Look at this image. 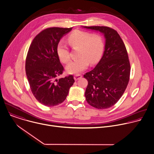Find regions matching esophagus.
Wrapping results in <instances>:
<instances>
[{
    "mask_svg": "<svg viewBox=\"0 0 154 154\" xmlns=\"http://www.w3.org/2000/svg\"><path fill=\"white\" fill-rule=\"evenodd\" d=\"M82 77V75H81V74H76V75H74V80H75V81H77V80H79L80 79H81Z\"/></svg>",
    "mask_w": 154,
    "mask_h": 154,
    "instance_id": "34e87169",
    "label": "esophagus"
}]
</instances>
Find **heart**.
Here are the masks:
<instances>
[{"mask_svg":"<svg viewBox=\"0 0 154 154\" xmlns=\"http://www.w3.org/2000/svg\"><path fill=\"white\" fill-rule=\"evenodd\" d=\"M67 41L72 48L79 49V59L71 62L66 67V71L69 74H77L84 71L88 68L89 63H97L102 54L104 45L100 35L75 30L68 36ZM56 52L62 63H67L69 61V50L63 41L57 44Z\"/></svg>","mask_w":154,"mask_h":154,"instance_id":"b5f03b06","label":"heart"}]
</instances>
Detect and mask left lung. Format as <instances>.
Listing matches in <instances>:
<instances>
[{
    "label": "left lung",
    "instance_id": "left-lung-1",
    "mask_svg": "<svg viewBox=\"0 0 154 154\" xmlns=\"http://www.w3.org/2000/svg\"><path fill=\"white\" fill-rule=\"evenodd\" d=\"M103 33L106 44L103 56L97 66L84 77L88 85L86 101L98 109L114 106L124 93L130 80V63L125 45L118 33L107 26H83Z\"/></svg>",
    "mask_w": 154,
    "mask_h": 154
}]
</instances>
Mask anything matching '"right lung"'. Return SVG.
Masks as SVG:
<instances>
[{
    "instance_id": "add662e5",
    "label": "right lung",
    "mask_w": 154,
    "mask_h": 154,
    "mask_svg": "<svg viewBox=\"0 0 154 154\" xmlns=\"http://www.w3.org/2000/svg\"><path fill=\"white\" fill-rule=\"evenodd\" d=\"M71 30L72 27L45 29L35 37L29 47L26 59V76L33 96L45 106L63 102L75 82L72 75L56 79L64 70L57 54V45Z\"/></svg>"
}]
</instances>
